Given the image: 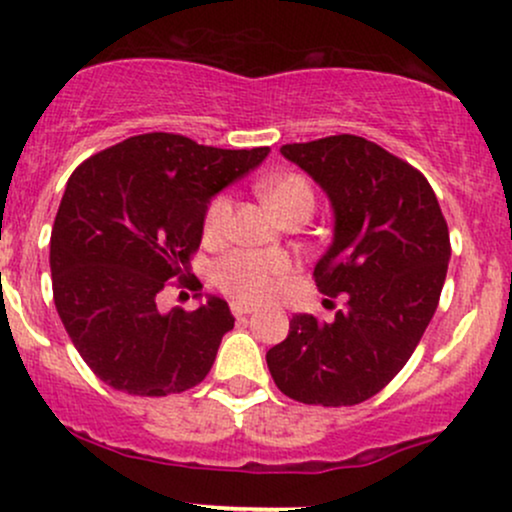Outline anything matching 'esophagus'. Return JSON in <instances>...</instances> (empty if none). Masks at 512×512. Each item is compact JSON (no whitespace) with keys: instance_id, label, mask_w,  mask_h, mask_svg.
<instances>
[{"instance_id":"esophagus-1","label":"esophagus","mask_w":512,"mask_h":512,"mask_svg":"<svg viewBox=\"0 0 512 512\" xmlns=\"http://www.w3.org/2000/svg\"><path fill=\"white\" fill-rule=\"evenodd\" d=\"M231 313L236 315V317H245V315L255 313V305L243 303V301H233V303H231Z\"/></svg>"}]
</instances>
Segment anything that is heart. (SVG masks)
<instances>
[{"mask_svg":"<svg viewBox=\"0 0 512 512\" xmlns=\"http://www.w3.org/2000/svg\"><path fill=\"white\" fill-rule=\"evenodd\" d=\"M257 190L274 214L289 221L298 214H313L315 187L301 173H281L257 182ZM233 221V199L228 195L211 197L204 211V236L219 240L228 233ZM296 264L284 252L236 250L216 262L214 284L223 293L245 303H260L274 296L279 286L293 274Z\"/></svg>","mask_w":512,"mask_h":512,"instance_id":"heart-1","label":"heart"}]
</instances>
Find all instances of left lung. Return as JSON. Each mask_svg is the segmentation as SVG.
<instances>
[{"mask_svg":"<svg viewBox=\"0 0 512 512\" xmlns=\"http://www.w3.org/2000/svg\"><path fill=\"white\" fill-rule=\"evenodd\" d=\"M281 154L330 197L334 240L313 276L344 308L332 322L293 315L267 366L296 402L351 407L378 395L424 337L448 274V223L421 170L356 134L284 144Z\"/></svg>","mask_w":512,"mask_h":512,"instance_id":"1","label":"left lung"}]
</instances>
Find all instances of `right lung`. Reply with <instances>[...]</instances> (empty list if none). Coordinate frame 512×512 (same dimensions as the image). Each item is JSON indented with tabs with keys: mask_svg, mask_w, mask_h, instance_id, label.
I'll list each match as a JSON object with an SVG mask.
<instances>
[{
	"mask_svg": "<svg viewBox=\"0 0 512 512\" xmlns=\"http://www.w3.org/2000/svg\"><path fill=\"white\" fill-rule=\"evenodd\" d=\"M269 146L216 149L149 132L74 170L50 238L52 298L86 366L139 397L185 392L207 378L233 315L221 298L158 310L175 281L199 291L190 260L216 192L257 168Z\"/></svg>",
	"mask_w": 512,
	"mask_h": 512,
	"instance_id": "obj_1",
	"label": "right lung"
}]
</instances>
